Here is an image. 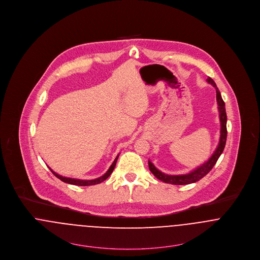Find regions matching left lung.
<instances>
[{"label":"left lung","mask_w":260,"mask_h":260,"mask_svg":"<svg viewBox=\"0 0 260 260\" xmlns=\"http://www.w3.org/2000/svg\"><path fill=\"white\" fill-rule=\"evenodd\" d=\"M207 81L211 83L216 91V101H217V108L219 112V121H220V137L218 145L213 152L212 157L203 165L198 167L190 173L186 175H167L159 171L155 166L153 165L152 162L149 161V169L152 172V174L159 179L160 181L167 183V184H173V185H189L191 183H196L200 181L202 178H204L212 169L213 166L215 165L216 161L218 160L219 156L223 152L225 142H226V136H228V130H226V112H225V105L221 98L220 92L218 88L216 87V84L214 83L211 77H208Z\"/></svg>","instance_id":"obj_1"}]
</instances>
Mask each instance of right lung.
Here are the masks:
<instances>
[{"label":"right lung","mask_w":260,"mask_h":260,"mask_svg":"<svg viewBox=\"0 0 260 260\" xmlns=\"http://www.w3.org/2000/svg\"><path fill=\"white\" fill-rule=\"evenodd\" d=\"M118 157L119 155L115 158V160H114V162L112 163V165L110 166V168L108 169V171H107L103 176H101V177H99V178H97V179H94V180H79V179L67 178V177H62V176L56 174V173L53 172L50 168H49V170L51 171V173H52L56 178H58L60 181H62V182H64V183H68V184H71V185H75V186H92V185L100 184L101 182L105 181V180L111 175V173L113 172V170H114V168H115Z\"/></svg>","instance_id":"1"}]
</instances>
